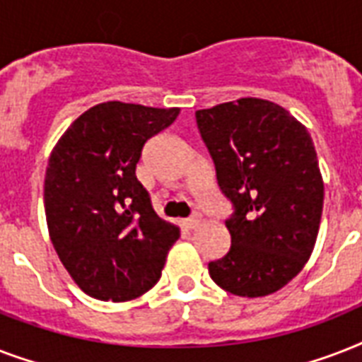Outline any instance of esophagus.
I'll list each match as a JSON object with an SVG mask.
<instances>
[{
    "instance_id": "obj_1",
    "label": "esophagus",
    "mask_w": 362,
    "mask_h": 362,
    "mask_svg": "<svg viewBox=\"0 0 362 362\" xmlns=\"http://www.w3.org/2000/svg\"><path fill=\"white\" fill-rule=\"evenodd\" d=\"M199 221L201 220H199L197 216H195V218H187V220L182 221V226L186 227V229H195V227L199 226Z\"/></svg>"
}]
</instances>
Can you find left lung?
Returning a JSON list of instances; mask_svg holds the SVG:
<instances>
[{"label": "left lung", "mask_w": 362, "mask_h": 362, "mask_svg": "<svg viewBox=\"0 0 362 362\" xmlns=\"http://www.w3.org/2000/svg\"><path fill=\"white\" fill-rule=\"evenodd\" d=\"M221 192L231 250L210 278L237 297H264L289 284L314 252L323 176L308 129L284 107L240 98L195 112Z\"/></svg>", "instance_id": "left-lung-1"}]
</instances>
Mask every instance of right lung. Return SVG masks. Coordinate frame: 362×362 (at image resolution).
<instances>
[{
  "label": "right lung",
  "mask_w": 362,
  "mask_h": 362,
  "mask_svg": "<svg viewBox=\"0 0 362 362\" xmlns=\"http://www.w3.org/2000/svg\"><path fill=\"white\" fill-rule=\"evenodd\" d=\"M178 115V107L107 101L78 116L52 148L45 175L48 235L90 297L125 303L161 278L180 229L153 212L135 169L144 142Z\"/></svg>",
  "instance_id": "right-lung-1"
}]
</instances>
